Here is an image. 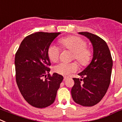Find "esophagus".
<instances>
[{
    "instance_id": "34e87169",
    "label": "esophagus",
    "mask_w": 122,
    "mask_h": 122,
    "mask_svg": "<svg viewBox=\"0 0 122 122\" xmlns=\"http://www.w3.org/2000/svg\"><path fill=\"white\" fill-rule=\"evenodd\" d=\"M67 79V77H66V76L65 77H64V80H66Z\"/></svg>"
}]
</instances>
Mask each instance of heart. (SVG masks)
<instances>
[{"label":"heart","mask_w":122,"mask_h":122,"mask_svg":"<svg viewBox=\"0 0 122 122\" xmlns=\"http://www.w3.org/2000/svg\"><path fill=\"white\" fill-rule=\"evenodd\" d=\"M62 47L73 53V58L81 66H86L92 59L91 51L86 48V43L77 36H70L60 39L59 41ZM60 50L56 45H51L48 50V55L50 61L55 62L60 56ZM77 66L76 63L60 62L53 67V71L60 75L66 76L76 72Z\"/></svg>","instance_id":"heart-1"}]
</instances>
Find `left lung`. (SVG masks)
I'll return each mask as SVG.
<instances>
[{"mask_svg": "<svg viewBox=\"0 0 122 122\" xmlns=\"http://www.w3.org/2000/svg\"><path fill=\"white\" fill-rule=\"evenodd\" d=\"M78 34L86 37L92 43L93 58L87 67L78 74L82 79H73L75 83L71 90L72 97L80 105L93 106L102 99L107 91L113 61L109 48L103 39L87 32Z\"/></svg>", "mask_w": 122, "mask_h": 122, "instance_id": "left-lung-1", "label": "left lung"}]
</instances>
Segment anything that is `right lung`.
I'll return each mask as SVG.
<instances>
[{
  "label": "right lung",
  "mask_w": 122,
  "mask_h": 122,
  "mask_svg": "<svg viewBox=\"0 0 122 122\" xmlns=\"http://www.w3.org/2000/svg\"><path fill=\"white\" fill-rule=\"evenodd\" d=\"M60 32H39L24 38L15 58L16 81L24 99L37 108L52 104L63 80L61 75L53 73L48 76L51 65L48 50Z\"/></svg>",
  "instance_id": "obj_1"
}]
</instances>
